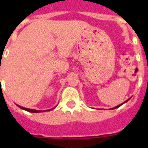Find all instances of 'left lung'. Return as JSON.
I'll return each mask as SVG.
<instances>
[{
	"label": "left lung",
	"instance_id": "8db88e82",
	"mask_svg": "<svg viewBox=\"0 0 148 148\" xmlns=\"http://www.w3.org/2000/svg\"><path fill=\"white\" fill-rule=\"evenodd\" d=\"M130 99H131V97H130V98H129V99H127V100H126V101H125V102H123V103H121V104H119V105H118V106H116V107H115V108H111V110H113V109H116V108H119L120 106H121V105H122V104H125V103L127 102L128 101L130 100Z\"/></svg>",
	"mask_w": 148,
	"mask_h": 148
}]
</instances>
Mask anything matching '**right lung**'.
Segmentation results:
<instances>
[{
  "mask_svg": "<svg viewBox=\"0 0 148 148\" xmlns=\"http://www.w3.org/2000/svg\"><path fill=\"white\" fill-rule=\"evenodd\" d=\"M17 106H18V108H20L21 109L24 110H26V111H28V112H30V113H42V112L50 111V110H52L55 109V108H56V107H55V108H52V109H50V110H33V109H29V108H23V107H21V106H20V105H18V104H17Z\"/></svg>",
  "mask_w": 148,
  "mask_h": 148,
  "instance_id": "add662e5",
  "label": "right lung"
}]
</instances>
